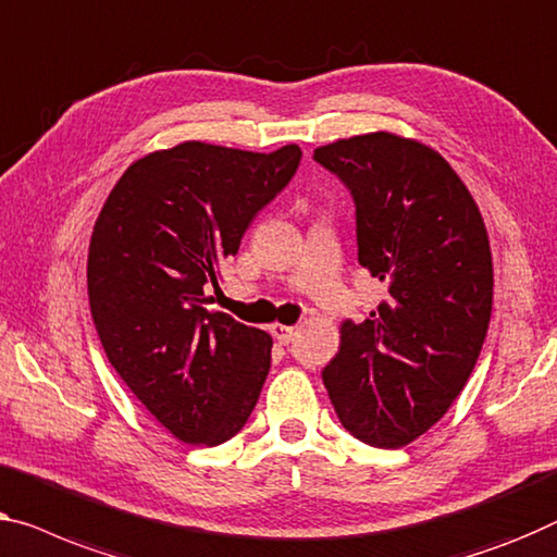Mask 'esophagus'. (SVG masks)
Listing matches in <instances>:
<instances>
[{"label":"esophagus","mask_w":557,"mask_h":557,"mask_svg":"<svg viewBox=\"0 0 557 557\" xmlns=\"http://www.w3.org/2000/svg\"><path fill=\"white\" fill-rule=\"evenodd\" d=\"M270 332H272V335H275V339H277L280 345H289V343H293V337H295V327L280 325V322H275V325H270Z\"/></svg>","instance_id":"obj_1"}]
</instances>
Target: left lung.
I'll return each mask as SVG.
<instances>
[{"label":"left lung","mask_w":557,"mask_h":557,"mask_svg":"<svg viewBox=\"0 0 557 557\" xmlns=\"http://www.w3.org/2000/svg\"><path fill=\"white\" fill-rule=\"evenodd\" d=\"M350 189L358 260L387 287L364 322L345 320L322 370L343 425L362 443L403 447L462 393L493 312L483 214L428 145L370 132L314 149Z\"/></svg>","instance_id":"8db88e82"}]
</instances>
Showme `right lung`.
<instances>
[{
    "label": "right lung",
    "instance_id": "obj_1",
    "mask_svg": "<svg viewBox=\"0 0 557 557\" xmlns=\"http://www.w3.org/2000/svg\"><path fill=\"white\" fill-rule=\"evenodd\" d=\"M302 152L182 143L129 164L95 222L89 310L107 360L139 403L189 445L245 428L270 372L272 337L210 310L222 262Z\"/></svg>",
    "mask_w": 557,
    "mask_h": 557
}]
</instances>
